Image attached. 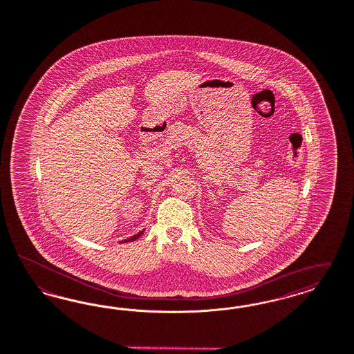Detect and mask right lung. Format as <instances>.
Listing matches in <instances>:
<instances>
[{
  "mask_svg": "<svg viewBox=\"0 0 354 354\" xmlns=\"http://www.w3.org/2000/svg\"><path fill=\"white\" fill-rule=\"evenodd\" d=\"M142 234H144V230H142V232H137V234L133 235V236H131V238L125 239V241H124V243H125V242H133V241H136V239H138V238H140Z\"/></svg>",
  "mask_w": 354,
  "mask_h": 354,
  "instance_id": "obj_1",
  "label": "right lung"
}]
</instances>
